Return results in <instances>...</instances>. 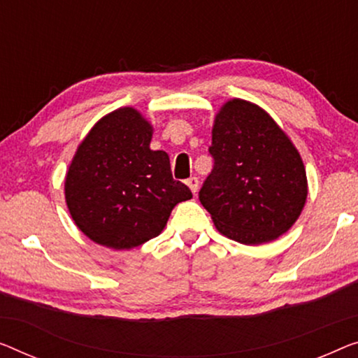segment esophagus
<instances>
[{
	"label": "esophagus",
	"mask_w": 358,
	"mask_h": 358,
	"mask_svg": "<svg viewBox=\"0 0 358 358\" xmlns=\"http://www.w3.org/2000/svg\"><path fill=\"white\" fill-rule=\"evenodd\" d=\"M186 185H188L189 189L196 194L197 193V188H199V180H197L196 177H189L188 180H186Z\"/></svg>",
	"instance_id": "esophagus-1"
}]
</instances>
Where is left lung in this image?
I'll list each match as a JSON object with an SVG mask.
<instances>
[{"instance_id":"left-lung-1","label":"left lung","mask_w":358,"mask_h":358,"mask_svg":"<svg viewBox=\"0 0 358 358\" xmlns=\"http://www.w3.org/2000/svg\"><path fill=\"white\" fill-rule=\"evenodd\" d=\"M213 169L199 201L217 230L243 244L273 241L292 227L307 199L302 159L273 119L233 99L215 117Z\"/></svg>"}]
</instances>
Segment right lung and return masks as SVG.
Returning a JSON list of instances; mask_svg holds the SVG:
<instances>
[{
  "mask_svg": "<svg viewBox=\"0 0 358 358\" xmlns=\"http://www.w3.org/2000/svg\"><path fill=\"white\" fill-rule=\"evenodd\" d=\"M152 128L135 109L114 110L96 124L69 167V212L94 243L131 249L156 238L170 212L193 193L173 180L165 151L149 148Z\"/></svg>",
  "mask_w": 358,
  "mask_h": 358,
  "instance_id": "obj_1",
  "label": "right lung"
}]
</instances>
